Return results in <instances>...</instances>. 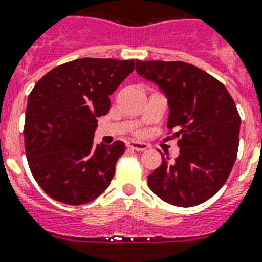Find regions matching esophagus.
I'll list each match as a JSON object with an SVG mask.
<instances>
[{"label": "esophagus", "mask_w": 262, "mask_h": 262, "mask_svg": "<svg viewBox=\"0 0 262 262\" xmlns=\"http://www.w3.org/2000/svg\"><path fill=\"white\" fill-rule=\"evenodd\" d=\"M127 147L129 150H135V151H144L148 146L146 143H142V142H129V143H127Z\"/></svg>", "instance_id": "esophagus-1"}]
</instances>
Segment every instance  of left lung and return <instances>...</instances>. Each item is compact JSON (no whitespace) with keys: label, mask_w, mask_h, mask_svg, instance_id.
Segmentation results:
<instances>
[{"label":"left lung","mask_w":262,"mask_h":262,"mask_svg":"<svg viewBox=\"0 0 262 262\" xmlns=\"http://www.w3.org/2000/svg\"><path fill=\"white\" fill-rule=\"evenodd\" d=\"M135 70L166 95L167 128L175 129L180 147L174 161L161 154L148 188L177 207L207 202L225 185L237 160L241 118L233 97L221 81L185 62L137 60Z\"/></svg>","instance_id":"left-lung-1"}]
</instances>
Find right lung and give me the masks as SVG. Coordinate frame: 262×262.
I'll list each match as a JSON object with an SVG mask.
<instances>
[{"label":"right lung","instance_id":"add662e5","mask_svg":"<svg viewBox=\"0 0 262 262\" xmlns=\"http://www.w3.org/2000/svg\"><path fill=\"white\" fill-rule=\"evenodd\" d=\"M134 60L82 58L59 64L29 93L24 124L27 161L46 193L79 206L110 187L123 142L93 144L97 118L134 70Z\"/></svg>","mask_w":262,"mask_h":262}]
</instances>
